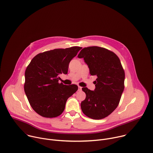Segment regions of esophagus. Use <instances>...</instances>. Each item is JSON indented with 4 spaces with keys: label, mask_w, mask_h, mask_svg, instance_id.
Segmentation results:
<instances>
[{
    "label": "esophagus",
    "mask_w": 153,
    "mask_h": 153,
    "mask_svg": "<svg viewBox=\"0 0 153 153\" xmlns=\"http://www.w3.org/2000/svg\"><path fill=\"white\" fill-rule=\"evenodd\" d=\"M81 90H82V87L79 86H78V91H81Z\"/></svg>",
    "instance_id": "esophagus-1"
}]
</instances>
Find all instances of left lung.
<instances>
[{"label":"left lung","mask_w":153,"mask_h":153,"mask_svg":"<svg viewBox=\"0 0 153 153\" xmlns=\"http://www.w3.org/2000/svg\"><path fill=\"white\" fill-rule=\"evenodd\" d=\"M77 57L83 58L91 76H96L94 91L82 88L86 94L81 102L82 112L93 119H102L117 107L124 90L125 72L117 56L99 47L83 48Z\"/></svg>","instance_id":"left-lung-1"}]
</instances>
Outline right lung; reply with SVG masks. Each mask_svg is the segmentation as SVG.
Segmentation results:
<instances>
[{"instance_id": "1", "label": "right lung", "mask_w": 153, "mask_h": 153, "mask_svg": "<svg viewBox=\"0 0 153 153\" xmlns=\"http://www.w3.org/2000/svg\"><path fill=\"white\" fill-rule=\"evenodd\" d=\"M80 49H54L39 53L31 60L25 73L24 90L38 114L47 118L60 116L67 99L78 90L76 85L59 83V76L68 73L70 61Z\"/></svg>"}]
</instances>
